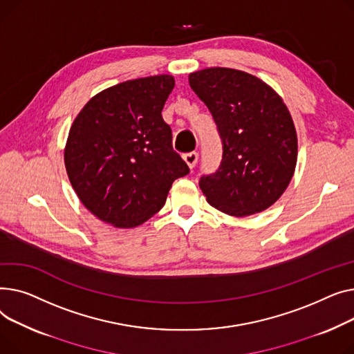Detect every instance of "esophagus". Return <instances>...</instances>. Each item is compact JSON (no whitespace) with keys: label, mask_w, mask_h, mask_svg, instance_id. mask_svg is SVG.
I'll return each instance as SVG.
<instances>
[{"label":"esophagus","mask_w":354,"mask_h":354,"mask_svg":"<svg viewBox=\"0 0 354 354\" xmlns=\"http://www.w3.org/2000/svg\"><path fill=\"white\" fill-rule=\"evenodd\" d=\"M184 161L189 164V167L190 169H194L196 167V164H197V161H198V153H196V151H192V153H187V154H184Z\"/></svg>","instance_id":"34e87169"}]
</instances>
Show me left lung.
Masks as SVG:
<instances>
[{
    "label": "left lung",
    "instance_id": "obj_1",
    "mask_svg": "<svg viewBox=\"0 0 354 354\" xmlns=\"http://www.w3.org/2000/svg\"><path fill=\"white\" fill-rule=\"evenodd\" d=\"M221 138L218 169L198 185L217 210L237 217L266 210L287 189L296 169L297 136L286 104L257 77L233 68L189 75Z\"/></svg>",
    "mask_w": 354,
    "mask_h": 354
}]
</instances>
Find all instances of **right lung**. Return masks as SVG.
Masks as SVG:
<instances>
[{
	"mask_svg": "<svg viewBox=\"0 0 354 354\" xmlns=\"http://www.w3.org/2000/svg\"><path fill=\"white\" fill-rule=\"evenodd\" d=\"M173 88L171 75L120 82L93 97L74 120L67 174L100 220L120 228L142 224L161 210L173 181L190 173L161 115Z\"/></svg>",
	"mask_w": 354,
	"mask_h": 354,
	"instance_id": "add662e5",
	"label": "right lung"
}]
</instances>
